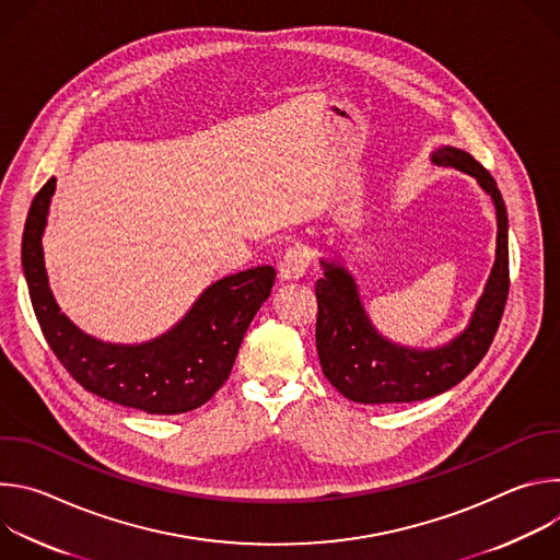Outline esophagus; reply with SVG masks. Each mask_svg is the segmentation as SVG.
<instances>
[{
  "label": "esophagus",
  "mask_w": 560,
  "mask_h": 560,
  "mask_svg": "<svg viewBox=\"0 0 560 560\" xmlns=\"http://www.w3.org/2000/svg\"><path fill=\"white\" fill-rule=\"evenodd\" d=\"M307 270V253L301 248H290L279 261V279L283 283L299 281Z\"/></svg>",
  "instance_id": "esophagus-1"
}]
</instances>
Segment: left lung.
I'll use <instances>...</instances> for the list:
<instances>
[{
  "instance_id": "8db88e82",
  "label": "left lung",
  "mask_w": 560,
  "mask_h": 560,
  "mask_svg": "<svg viewBox=\"0 0 560 560\" xmlns=\"http://www.w3.org/2000/svg\"><path fill=\"white\" fill-rule=\"evenodd\" d=\"M432 162L476 179L497 208V259L467 326L436 348H410L383 337L363 305L346 261L322 257L316 281V350L326 378L354 404H412L460 383L481 361L499 330L510 290L508 210L494 177L476 159L454 145H439Z\"/></svg>"
}]
</instances>
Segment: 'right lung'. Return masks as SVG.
Here are the masks:
<instances>
[{
    "label": "right lung",
    "mask_w": 560,
    "mask_h": 560,
    "mask_svg": "<svg viewBox=\"0 0 560 560\" xmlns=\"http://www.w3.org/2000/svg\"><path fill=\"white\" fill-rule=\"evenodd\" d=\"M57 179L50 177L31 203L22 236V268L42 332L84 389L145 415H184L225 383L238 346L277 270L257 266L210 283L179 322L141 343L102 341L77 328L61 312L46 272L44 230Z\"/></svg>",
    "instance_id": "1"
}]
</instances>
